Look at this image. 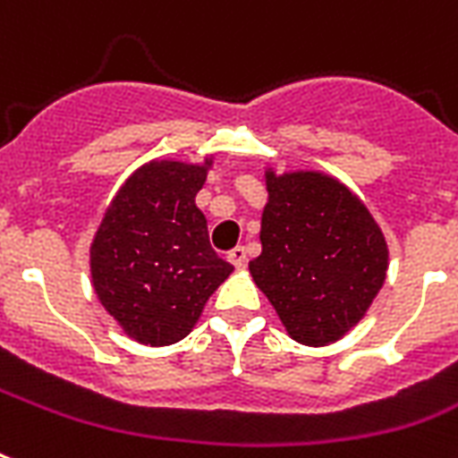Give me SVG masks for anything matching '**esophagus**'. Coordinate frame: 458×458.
Instances as JSON below:
<instances>
[{"mask_svg":"<svg viewBox=\"0 0 458 458\" xmlns=\"http://www.w3.org/2000/svg\"><path fill=\"white\" fill-rule=\"evenodd\" d=\"M228 259L233 267L242 268L244 264H247V250H244V247H235V250H230Z\"/></svg>","mask_w":458,"mask_h":458,"instance_id":"34e87169","label":"esophagus"}]
</instances>
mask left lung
I'll return each mask as SVG.
<instances>
[{
    "mask_svg": "<svg viewBox=\"0 0 458 458\" xmlns=\"http://www.w3.org/2000/svg\"><path fill=\"white\" fill-rule=\"evenodd\" d=\"M261 254L254 284L293 341L329 345L344 338L384 285L389 247L351 187L319 170H264Z\"/></svg>",
    "mask_w": 458,
    "mask_h": 458,
    "instance_id": "8db88e82",
    "label": "left lung"
}]
</instances>
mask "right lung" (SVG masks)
Instances as JSON below:
<instances>
[{
	"label": "right lung",
	"mask_w": 458,
	"mask_h": 458,
	"mask_svg": "<svg viewBox=\"0 0 458 458\" xmlns=\"http://www.w3.org/2000/svg\"><path fill=\"white\" fill-rule=\"evenodd\" d=\"M214 167L153 158L113 197L90 242V284L136 344L182 341L233 267L211 250L197 191Z\"/></svg>",
	"instance_id": "1"
}]
</instances>
